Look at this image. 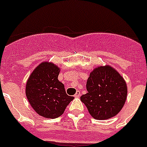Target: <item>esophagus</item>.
Returning <instances> with one entry per match:
<instances>
[{
	"instance_id": "1",
	"label": "esophagus",
	"mask_w": 147,
	"mask_h": 147,
	"mask_svg": "<svg viewBox=\"0 0 147 147\" xmlns=\"http://www.w3.org/2000/svg\"><path fill=\"white\" fill-rule=\"evenodd\" d=\"M80 95H81V93H80V91H79V90H78L76 93V94H75V96H75V97H79Z\"/></svg>"
}]
</instances>
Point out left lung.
<instances>
[{
  "label": "left lung",
  "mask_w": 147,
  "mask_h": 147,
  "mask_svg": "<svg viewBox=\"0 0 147 147\" xmlns=\"http://www.w3.org/2000/svg\"><path fill=\"white\" fill-rule=\"evenodd\" d=\"M88 93L81 101L95 119L105 120L117 115L127 97V86L120 74L111 66H101L90 73L86 82Z\"/></svg>",
  "instance_id": "8db88e82"
}]
</instances>
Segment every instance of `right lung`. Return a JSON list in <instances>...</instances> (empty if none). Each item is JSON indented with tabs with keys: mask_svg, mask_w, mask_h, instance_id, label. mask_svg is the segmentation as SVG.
Returning a JSON list of instances; mask_svg holds the SVG:
<instances>
[{
	"mask_svg": "<svg viewBox=\"0 0 147 147\" xmlns=\"http://www.w3.org/2000/svg\"><path fill=\"white\" fill-rule=\"evenodd\" d=\"M59 72L60 68L54 64L43 62L27 81L26 93L29 104L45 118H58L74 99L66 93L64 84L57 79Z\"/></svg>",
	"mask_w": 147,
	"mask_h": 147,
	"instance_id": "right-lung-1",
	"label": "right lung"
}]
</instances>
